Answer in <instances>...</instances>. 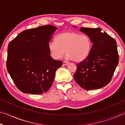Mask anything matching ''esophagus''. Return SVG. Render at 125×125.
<instances>
[{
  "instance_id": "obj_1",
  "label": "esophagus",
  "mask_w": 125,
  "mask_h": 125,
  "mask_svg": "<svg viewBox=\"0 0 125 125\" xmlns=\"http://www.w3.org/2000/svg\"><path fill=\"white\" fill-rule=\"evenodd\" d=\"M68 64H69L68 62H64V61H63V65H68Z\"/></svg>"
}]
</instances>
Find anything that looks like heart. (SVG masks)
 <instances>
[{"instance_id":"1","label":"heart","mask_w":125,"mask_h":125,"mask_svg":"<svg viewBox=\"0 0 125 125\" xmlns=\"http://www.w3.org/2000/svg\"><path fill=\"white\" fill-rule=\"evenodd\" d=\"M92 47V42L88 35L73 31L60 33L56 37V41L50 42L48 46L51 56L54 60L61 58L66 52L67 58L76 62L85 60Z\"/></svg>"}]
</instances>
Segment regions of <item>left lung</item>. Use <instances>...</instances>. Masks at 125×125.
I'll return each mask as SVG.
<instances>
[{
	"instance_id": "left-lung-1",
	"label": "left lung",
	"mask_w": 125,
	"mask_h": 125,
	"mask_svg": "<svg viewBox=\"0 0 125 125\" xmlns=\"http://www.w3.org/2000/svg\"><path fill=\"white\" fill-rule=\"evenodd\" d=\"M80 31L90 38L93 45L88 57L77 64L74 78L85 90L100 89L110 82L118 63L117 43L100 28L82 27Z\"/></svg>"
}]
</instances>
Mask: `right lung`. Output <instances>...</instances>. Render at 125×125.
<instances>
[{
  "instance_id": "obj_1",
  "label": "right lung",
  "mask_w": 125,
  "mask_h": 125,
  "mask_svg": "<svg viewBox=\"0 0 125 125\" xmlns=\"http://www.w3.org/2000/svg\"><path fill=\"white\" fill-rule=\"evenodd\" d=\"M57 29L47 25L26 30L10 42L7 70L22 93L41 94L51 86L55 72L63 62L53 60L48 47Z\"/></svg>"
}]
</instances>
